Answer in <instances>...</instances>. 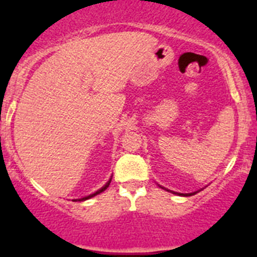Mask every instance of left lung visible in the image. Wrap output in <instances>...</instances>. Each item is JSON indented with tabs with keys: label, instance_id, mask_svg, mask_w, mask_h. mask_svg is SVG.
<instances>
[{
	"label": "left lung",
	"instance_id": "8db88e82",
	"mask_svg": "<svg viewBox=\"0 0 257 257\" xmlns=\"http://www.w3.org/2000/svg\"><path fill=\"white\" fill-rule=\"evenodd\" d=\"M199 192V190H198ZM197 192H194V193H189V194H183V193H181V196H193V194H196ZM175 194H180V193H175Z\"/></svg>",
	"mask_w": 257,
	"mask_h": 257
}]
</instances>
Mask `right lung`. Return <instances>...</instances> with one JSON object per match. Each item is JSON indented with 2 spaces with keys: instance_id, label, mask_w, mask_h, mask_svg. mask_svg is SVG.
Segmentation results:
<instances>
[{
  "instance_id": "1",
  "label": "right lung",
  "mask_w": 257,
  "mask_h": 257,
  "mask_svg": "<svg viewBox=\"0 0 257 257\" xmlns=\"http://www.w3.org/2000/svg\"><path fill=\"white\" fill-rule=\"evenodd\" d=\"M110 181H112V179H109V181H108V183H106V184H105V185H104V187H103V188H101V189H99V190H97V192H95V193H94V194H90V196L85 197V198H81V199H78V201H85V199H88V198H91V197L96 196V194H100V193H101V192H104V190H105V189H106V188H108V187H109V184H110ZM76 201H77V199H76Z\"/></svg>"
}]
</instances>
